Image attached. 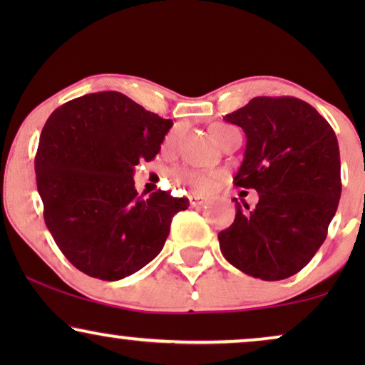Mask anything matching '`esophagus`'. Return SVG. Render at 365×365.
<instances>
[{
  "label": "esophagus",
  "mask_w": 365,
  "mask_h": 365,
  "mask_svg": "<svg viewBox=\"0 0 365 365\" xmlns=\"http://www.w3.org/2000/svg\"><path fill=\"white\" fill-rule=\"evenodd\" d=\"M204 202H206V199H204L202 196H199V194H194V196H191V206L192 207L202 206Z\"/></svg>",
  "instance_id": "34e87169"
}]
</instances>
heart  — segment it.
I'll list each match as a JSON object with an SVG mask.
<instances>
[{"instance_id":"1","label":"heart","mask_w":365,"mask_h":365,"mask_svg":"<svg viewBox=\"0 0 365 365\" xmlns=\"http://www.w3.org/2000/svg\"><path fill=\"white\" fill-rule=\"evenodd\" d=\"M231 129H232L231 126H227V124H222V123L212 124L211 134H212L214 141L216 143L221 141V139L226 136ZM174 141H176V131H171L166 136V139H164V146H171ZM179 178H181L182 181H186L187 184H191L196 191H201V192H206L214 186V178L204 176V174H197V173H191V171H179Z\"/></svg>"}]
</instances>
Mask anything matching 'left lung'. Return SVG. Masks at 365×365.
I'll use <instances>...</instances> for the list:
<instances>
[{"instance_id":"obj_1","label":"left lung","mask_w":365,"mask_h":365,"mask_svg":"<svg viewBox=\"0 0 365 365\" xmlns=\"http://www.w3.org/2000/svg\"><path fill=\"white\" fill-rule=\"evenodd\" d=\"M246 133L237 187L256 189L249 209L217 234L222 256L239 271L281 281L306 267L327 237L341 199V156L334 129L311 104L257 96L224 116Z\"/></svg>"}]
</instances>
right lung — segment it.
<instances>
[{"label":"right lung","mask_w":365,"mask_h":365,"mask_svg":"<svg viewBox=\"0 0 365 365\" xmlns=\"http://www.w3.org/2000/svg\"><path fill=\"white\" fill-rule=\"evenodd\" d=\"M171 126L118 91L84 94L48 118L34 158L44 222L81 272L119 281L161 252L189 201L166 191L138 196L133 174L156 158Z\"/></svg>","instance_id":"add662e5"}]
</instances>
